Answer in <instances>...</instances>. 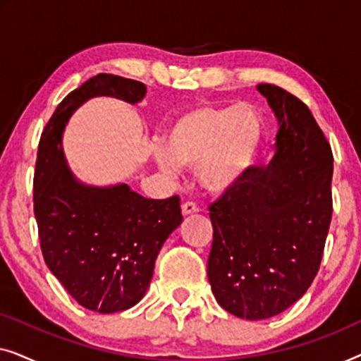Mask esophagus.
Masks as SVG:
<instances>
[{
  "label": "esophagus",
  "instance_id": "34e87169",
  "mask_svg": "<svg viewBox=\"0 0 361 361\" xmlns=\"http://www.w3.org/2000/svg\"><path fill=\"white\" fill-rule=\"evenodd\" d=\"M197 212H199V207H197L194 202H185V204H182V215L184 216L194 215Z\"/></svg>",
  "mask_w": 361,
  "mask_h": 361
}]
</instances>
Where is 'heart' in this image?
<instances>
[{
  "label": "heart",
  "instance_id": "heart-1",
  "mask_svg": "<svg viewBox=\"0 0 361 361\" xmlns=\"http://www.w3.org/2000/svg\"><path fill=\"white\" fill-rule=\"evenodd\" d=\"M264 142L266 118L258 106L202 103L172 118L154 161L171 176L197 171L207 194L224 197L245 184Z\"/></svg>",
  "mask_w": 361,
  "mask_h": 361
}]
</instances>
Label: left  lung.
<instances>
[{"label": "left lung", "instance_id": "1", "mask_svg": "<svg viewBox=\"0 0 361 361\" xmlns=\"http://www.w3.org/2000/svg\"><path fill=\"white\" fill-rule=\"evenodd\" d=\"M279 131L268 167L210 205L212 293L246 320L274 317L310 288L332 219L334 156L312 113L283 88L256 87Z\"/></svg>", "mask_w": 361, "mask_h": 361}]
</instances>
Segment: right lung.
Returning a JSON list of instances; mask_svg holds the SVG:
<instances>
[{"mask_svg": "<svg viewBox=\"0 0 361 361\" xmlns=\"http://www.w3.org/2000/svg\"><path fill=\"white\" fill-rule=\"evenodd\" d=\"M97 97L136 105L146 87L100 73L63 98L39 142L34 215L52 274L85 309L113 314L145 298L157 255L182 214L177 195L145 199L128 184L92 185L73 174L63 154V131L73 113Z\"/></svg>", "mask_w": 361, "mask_h": 361, "instance_id": "add662e5", "label": "right lung"}]
</instances>
